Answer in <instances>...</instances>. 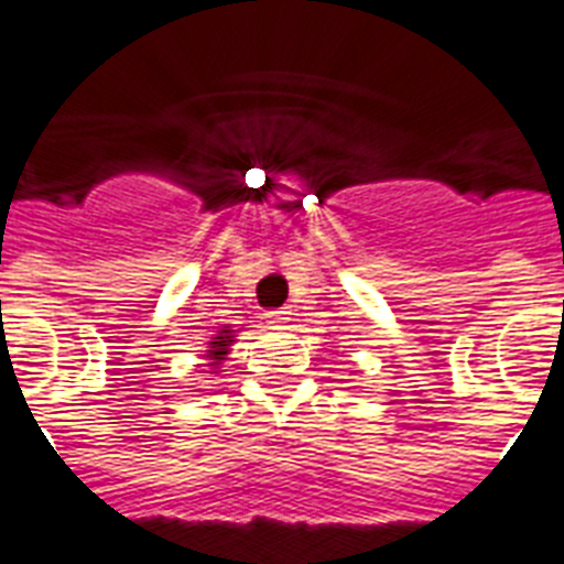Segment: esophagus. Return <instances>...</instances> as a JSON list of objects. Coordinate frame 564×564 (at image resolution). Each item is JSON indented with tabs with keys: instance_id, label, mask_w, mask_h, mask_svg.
Returning <instances> with one entry per match:
<instances>
[{
	"instance_id": "1",
	"label": "esophagus",
	"mask_w": 564,
	"mask_h": 564,
	"mask_svg": "<svg viewBox=\"0 0 564 564\" xmlns=\"http://www.w3.org/2000/svg\"><path fill=\"white\" fill-rule=\"evenodd\" d=\"M290 316H292V311H286V307H278V311L265 313V322H269V325H283V322L290 319Z\"/></svg>"
}]
</instances>
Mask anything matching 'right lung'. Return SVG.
<instances>
[{"instance_id":"add662e5","label":"right lung","mask_w":564,"mask_h":564,"mask_svg":"<svg viewBox=\"0 0 564 564\" xmlns=\"http://www.w3.org/2000/svg\"><path fill=\"white\" fill-rule=\"evenodd\" d=\"M230 346H234V330H230V328H221V330H218V337L209 339V349H206V351H209L206 358L213 360L209 367H218V364L225 360L227 351H230Z\"/></svg>"}]
</instances>
